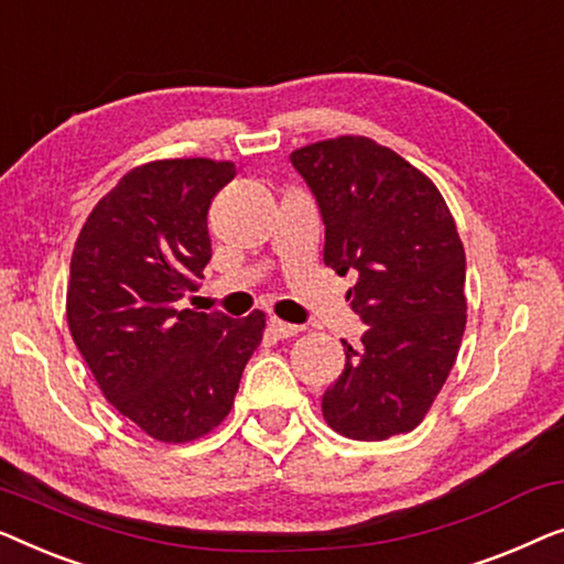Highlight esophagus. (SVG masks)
I'll return each instance as SVG.
<instances>
[{
	"mask_svg": "<svg viewBox=\"0 0 564 564\" xmlns=\"http://www.w3.org/2000/svg\"><path fill=\"white\" fill-rule=\"evenodd\" d=\"M301 329H304V327H299V324H289V322L279 319V316H271V332H273L275 337H281V339L296 337Z\"/></svg>",
	"mask_w": 564,
	"mask_h": 564,
	"instance_id": "obj_1",
	"label": "esophagus"
}]
</instances>
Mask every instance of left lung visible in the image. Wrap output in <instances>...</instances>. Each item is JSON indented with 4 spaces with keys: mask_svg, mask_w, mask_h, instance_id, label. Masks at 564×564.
I'll return each instance as SVG.
<instances>
[{
    "mask_svg": "<svg viewBox=\"0 0 564 564\" xmlns=\"http://www.w3.org/2000/svg\"><path fill=\"white\" fill-rule=\"evenodd\" d=\"M324 221V263L358 281L347 299L368 324L322 395L332 430L380 442L411 432L442 391L467 322L465 250L440 188L360 134L291 153Z\"/></svg>",
    "mask_w": 564,
    "mask_h": 564,
    "instance_id": "obj_1",
    "label": "left lung"
}]
</instances>
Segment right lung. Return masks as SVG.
I'll return each instance as SVG.
<instances>
[{
    "mask_svg": "<svg viewBox=\"0 0 564 564\" xmlns=\"http://www.w3.org/2000/svg\"><path fill=\"white\" fill-rule=\"evenodd\" d=\"M235 173L209 158L138 165L94 206L70 256V337L107 401L158 442L219 426L263 339V312L178 308L204 279L206 214Z\"/></svg>",
    "mask_w": 564,
    "mask_h": 564,
    "instance_id": "add662e5",
    "label": "right lung"
}]
</instances>
